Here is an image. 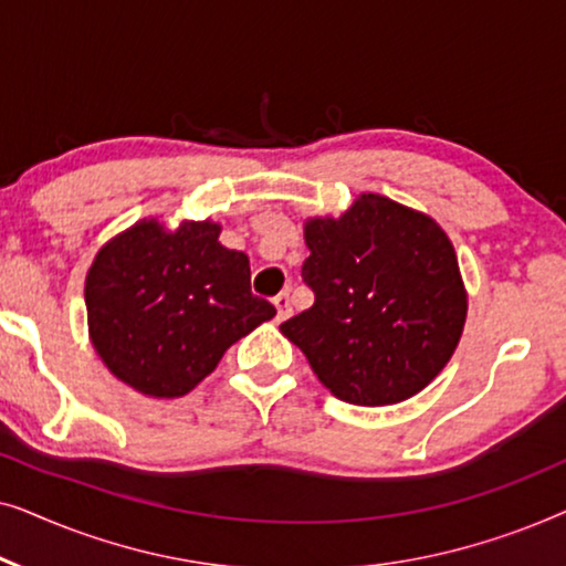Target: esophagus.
<instances>
[{"instance_id": "1", "label": "esophagus", "mask_w": 566, "mask_h": 566, "mask_svg": "<svg viewBox=\"0 0 566 566\" xmlns=\"http://www.w3.org/2000/svg\"><path fill=\"white\" fill-rule=\"evenodd\" d=\"M273 304H275V308H277V322H283V319H289L291 316V312H293V306H291V296L289 293H277V296L273 298Z\"/></svg>"}]
</instances>
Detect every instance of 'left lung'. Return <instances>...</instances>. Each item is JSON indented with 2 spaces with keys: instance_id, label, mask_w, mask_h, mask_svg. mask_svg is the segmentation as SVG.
Returning <instances> with one entry per match:
<instances>
[{
  "instance_id": "8db88e82",
  "label": "left lung",
  "mask_w": 566,
  "mask_h": 566,
  "mask_svg": "<svg viewBox=\"0 0 566 566\" xmlns=\"http://www.w3.org/2000/svg\"><path fill=\"white\" fill-rule=\"evenodd\" d=\"M301 268L314 304L281 332L337 399L399 405L459 347L469 293L443 227L397 200L360 192L345 213L304 221Z\"/></svg>"
}]
</instances>
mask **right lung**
<instances>
[{"label":"right lung","mask_w":566,"mask_h":566,"mask_svg":"<svg viewBox=\"0 0 566 566\" xmlns=\"http://www.w3.org/2000/svg\"><path fill=\"white\" fill-rule=\"evenodd\" d=\"M221 223L159 216L99 247L84 281L90 343L107 370L151 399L196 389L237 339L275 316L252 296L250 258L219 242Z\"/></svg>","instance_id":"obj_1"}]
</instances>
